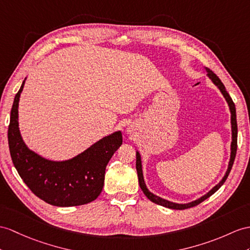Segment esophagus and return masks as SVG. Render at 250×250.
<instances>
[{
	"label": "esophagus",
	"mask_w": 250,
	"mask_h": 250,
	"mask_svg": "<svg viewBox=\"0 0 250 250\" xmlns=\"http://www.w3.org/2000/svg\"><path fill=\"white\" fill-rule=\"evenodd\" d=\"M132 131V129H131V127H128V128H127V133H130Z\"/></svg>",
	"instance_id": "34e87169"
}]
</instances>
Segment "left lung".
<instances>
[{
  "label": "left lung",
  "instance_id": "1",
  "mask_svg": "<svg viewBox=\"0 0 250 250\" xmlns=\"http://www.w3.org/2000/svg\"><path fill=\"white\" fill-rule=\"evenodd\" d=\"M206 72H207V76L210 78V81L215 84L217 87V89L221 91V93L223 94V96L225 97V100H226L228 107H229V110H230V114H231V144H230V159L228 162V167H227V171L225 173L224 177L222 178V180L218 182L216 186L213 187L211 190L206 193L205 195L200 196L199 198L193 200V202L190 203H187V204H178V203H173V202H169L167 199H164L160 196H157L156 194L151 193L147 187L145 185V181H144V177H143V169H142V160H141V155H140L139 151H136V156H137V160H136V168H137V173H138V178H139V185L140 188H142L143 193L145 194V196L147 197L150 202H153L157 205H160L166 207V208H169V209H175V210H185L188 208H191V207L194 206H197L198 204L203 203L204 200H206L208 197H210L212 194H214L218 188H220L223 185L224 182L226 181L228 175L231 171V167L233 166V162H234V158H235V154H236V144H237V125H236V113H235V106H234V103L231 100L230 95L228 94V92L226 91V88L223 84V83L221 82V79L218 78L214 73H213L210 69L208 68H205Z\"/></svg>",
  "mask_w": 250,
  "mask_h": 250
}]
</instances>
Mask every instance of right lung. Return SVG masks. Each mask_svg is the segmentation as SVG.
<instances>
[{"label": "right lung", "instance_id": "right-lung-1", "mask_svg": "<svg viewBox=\"0 0 250 250\" xmlns=\"http://www.w3.org/2000/svg\"><path fill=\"white\" fill-rule=\"evenodd\" d=\"M26 78L15 96L8 127V145L14 166L36 196L56 207L86 205L99 197L109 160L123 143L122 132L102 138L66 160H51L30 149L19 128V101Z\"/></svg>", "mask_w": 250, "mask_h": 250}]
</instances>
